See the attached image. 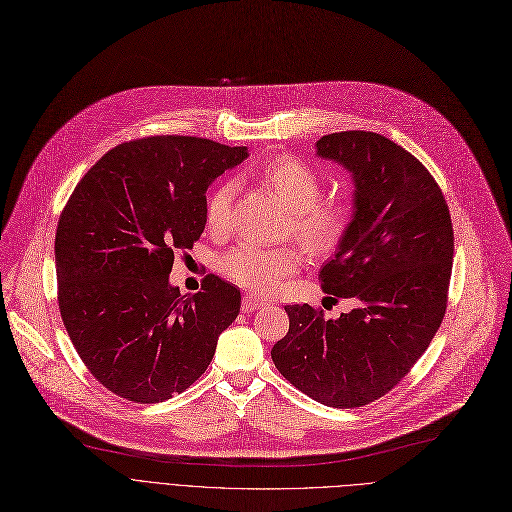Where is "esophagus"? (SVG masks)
Masks as SVG:
<instances>
[{"mask_svg": "<svg viewBox=\"0 0 512 512\" xmlns=\"http://www.w3.org/2000/svg\"><path fill=\"white\" fill-rule=\"evenodd\" d=\"M262 305H266V303L262 299L254 297V295H244V299H242V311L244 313H250V311H254V309H258Z\"/></svg>", "mask_w": 512, "mask_h": 512, "instance_id": "34e87169", "label": "esophagus"}]
</instances>
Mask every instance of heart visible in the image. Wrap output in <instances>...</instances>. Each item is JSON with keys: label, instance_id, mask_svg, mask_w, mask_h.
I'll list each match as a JSON object with an SVG mask.
<instances>
[{"label": "heart", "instance_id": "obj_1", "mask_svg": "<svg viewBox=\"0 0 512 512\" xmlns=\"http://www.w3.org/2000/svg\"><path fill=\"white\" fill-rule=\"evenodd\" d=\"M252 176L268 186L283 207L293 213V235L313 254H326L338 246L346 233L350 211L340 201L320 203L322 180L307 164L291 155H279L262 164ZM233 184L221 182L209 196L205 223L211 231L229 227ZM295 248H260L242 244L221 256L219 268L227 279L256 293L277 291L291 274L301 268Z\"/></svg>", "mask_w": 512, "mask_h": 512}]
</instances>
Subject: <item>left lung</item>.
I'll return each mask as SVG.
<instances>
[{
	"instance_id": "8db88e82",
	"label": "left lung",
	"mask_w": 512,
	"mask_h": 512,
	"mask_svg": "<svg viewBox=\"0 0 512 512\" xmlns=\"http://www.w3.org/2000/svg\"><path fill=\"white\" fill-rule=\"evenodd\" d=\"M316 153L350 176L352 217L322 289L355 309L326 320L311 305H287L289 332L270 357L305 396L359 408L398 385L435 338L453 266L445 196L416 157L369 131L322 137Z\"/></svg>"
}]
</instances>
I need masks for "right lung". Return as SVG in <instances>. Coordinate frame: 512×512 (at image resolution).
Masks as SVG:
<instances>
[{"label":"right lung","instance_id":"1","mask_svg":"<svg viewBox=\"0 0 512 512\" xmlns=\"http://www.w3.org/2000/svg\"><path fill=\"white\" fill-rule=\"evenodd\" d=\"M248 155L199 137L137 139L110 149L69 196L55 235L59 311L116 396L157 404L182 393L238 318L240 289L209 274L182 295L170 272L205 229L207 188Z\"/></svg>","mask_w":512,"mask_h":512}]
</instances>
